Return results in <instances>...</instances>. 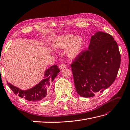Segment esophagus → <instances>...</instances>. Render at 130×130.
I'll return each mask as SVG.
<instances>
[{
	"mask_svg": "<svg viewBox=\"0 0 130 130\" xmlns=\"http://www.w3.org/2000/svg\"><path fill=\"white\" fill-rule=\"evenodd\" d=\"M66 67V66L65 64H64V63H62V64H61L59 66L60 70H63V68H64Z\"/></svg>",
	"mask_w": 130,
	"mask_h": 130,
	"instance_id": "1",
	"label": "esophagus"
}]
</instances>
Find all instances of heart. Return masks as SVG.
Here are the masks:
<instances>
[{"label":"heart","mask_w":130,"mask_h":130,"mask_svg":"<svg viewBox=\"0 0 130 130\" xmlns=\"http://www.w3.org/2000/svg\"><path fill=\"white\" fill-rule=\"evenodd\" d=\"M52 45L55 48L59 49H67V55L70 59L78 57L85 47V40L81 36H76L68 34L58 36L52 41Z\"/></svg>","instance_id":"1"}]
</instances>
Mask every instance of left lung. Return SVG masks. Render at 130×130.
Instances as JSON below:
<instances>
[{
  "instance_id": "1",
  "label": "left lung",
  "mask_w": 130,
  "mask_h": 130,
  "mask_svg": "<svg viewBox=\"0 0 130 130\" xmlns=\"http://www.w3.org/2000/svg\"><path fill=\"white\" fill-rule=\"evenodd\" d=\"M120 64V50L113 36L98 31L91 37L88 50L71 64L77 92L90 98L103 92L115 81Z\"/></svg>"
}]
</instances>
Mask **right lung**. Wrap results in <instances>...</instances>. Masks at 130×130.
Listing matches in <instances>:
<instances>
[{
    "instance_id": "obj_1",
    "label": "right lung",
    "mask_w": 130,
    "mask_h": 130,
    "mask_svg": "<svg viewBox=\"0 0 130 130\" xmlns=\"http://www.w3.org/2000/svg\"><path fill=\"white\" fill-rule=\"evenodd\" d=\"M59 72L60 71L57 65L51 66L45 71L44 79L35 86L26 90H22L13 86L8 81L7 84L15 95L28 101L38 102L45 99L48 96L50 84L53 81Z\"/></svg>"
}]
</instances>
